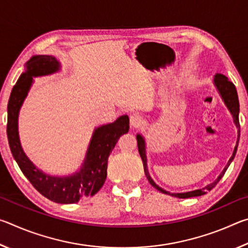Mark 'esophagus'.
Listing matches in <instances>:
<instances>
[{"mask_svg":"<svg viewBox=\"0 0 248 248\" xmlns=\"http://www.w3.org/2000/svg\"><path fill=\"white\" fill-rule=\"evenodd\" d=\"M143 124V118L140 115H132L130 117V125L132 128H139Z\"/></svg>","mask_w":248,"mask_h":248,"instance_id":"esophagus-1","label":"esophagus"}]
</instances>
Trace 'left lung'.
Masks as SVG:
<instances>
[{"instance_id": "left-lung-1", "label": "left lung", "mask_w": 248, "mask_h": 248, "mask_svg": "<svg viewBox=\"0 0 248 248\" xmlns=\"http://www.w3.org/2000/svg\"><path fill=\"white\" fill-rule=\"evenodd\" d=\"M215 85L217 87V92H219V93H220L222 99H223L224 104L226 105V107H228L230 112L233 116L234 124H235V125H236V128H237V141H236V145H235V148H234L232 156H231V158L229 159L228 164H226V166L224 167V170H222V173L219 175V177H217L213 183L207 185V186L203 187V188H201V189H197V190H192V191H188V192H182V194H171V192H170V191L164 190V189H163V188L157 186V185L154 183V180L151 178V176L149 174V170H148V163H146L144 138L142 137L141 134H137L138 149H139L140 156L142 158V162H143L144 173H145L146 178H148L149 183L152 185L154 188H156L158 191L163 192V194H166V195H170V196H173V197H177V198H191V197H198V196H202L204 194H207V192L211 190L212 188H215L216 185L220 182V179L222 177H223V175L225 174L226 170H228V167L230 166L231 162L233 161L235 154H236L237 146H238V141H240V133H241L240 120H238V114H240V103H238L237 92H236V89H235L234 84L231 82V81H229L228 78H226L225 75L220 74V73H217L215 75Z\"/></svg>"}]
</instances>
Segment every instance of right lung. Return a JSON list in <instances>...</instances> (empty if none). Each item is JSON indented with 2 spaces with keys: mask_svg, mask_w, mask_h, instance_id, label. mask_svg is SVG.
I'll return each mask as SVG.
<instances>
[{
  "mask_svg": "<svg viewBox=\"0 0 248 248\" xmlns=\"http://www.w3.org/2000/svg\"><path fill=\"white\" fill-rule=\"evenodd\" d=\"M60 63L52 56H33L27 61L26 71L12 90L7 105V138L11 152L20 170L41 195L57 203H75L94 196L107 177L108 156L120 136L129 131V117L124 115L115 123L94 130L79 171L57 177L45 174L24 153L18 137V112L32 84V78L58 72Z\"/></svg>",
  "mask_w": 248,
  "mask_h": 248,
  "instance_id": "right-lung-1",
  "label": "right lung"
}]
</instances>
